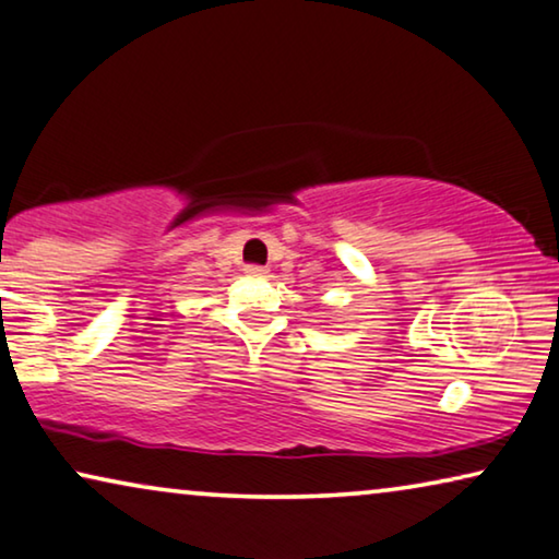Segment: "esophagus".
Instances as JSON below:
<instances>
[{
  "label": "esophagus",
  "mask_w": 559,
  "mask_h": 559,
  "mask_svg": "<svg viewBox=\"0 0 559 559\" xmlns=\"http://www.w3.org/2000/svg\"><path fill=\"white\" fill-rule=\"evenodd\" d=\"M265 271L263 265H246V276H251V278H263L265 276Z\"/></svg>",
  "instance_id": "obj_1"
}]
</instances>
